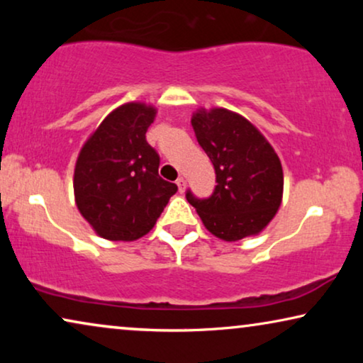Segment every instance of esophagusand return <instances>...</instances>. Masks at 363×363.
<instances>
[{
	"instance_id": "esophagus-1",
	"label": "esophagus",
	"mask_w": 363,
	"mask_h": 363,
	"mask_svg": "<svg viewBox=\"0 0 363 363\" xmlns=\"http://www.w3.org/2000/svg\"><path fill=\"white\" fill-rule=\"evenodd\" d=\"M177 186H178V191H180V193L185 191V188H186V180H185V178H183V177L178 178Z\"/></svg>"
}]
</instances>
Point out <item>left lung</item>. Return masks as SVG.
Instances as JSON below:
<instances>
[{
	"label": "left lung",
	"mask_w": 363,
	"mask_h": 363,
	"mask_svg": "<svg viewBox=\"0 0 363 363\" xmlns=\"http://www.w3.org/2000/svg\"><path fill=\"white\" fill-rule=\"evenodd\" d=\"M191 125L215 168L216 186L203 200L188 190V203L206 230L221 240L257 235L282 200L284 177L274 148L251 122L226 108H201Z\"/></svg>",
	"instance_id": "obj_1"
}]
</instances>
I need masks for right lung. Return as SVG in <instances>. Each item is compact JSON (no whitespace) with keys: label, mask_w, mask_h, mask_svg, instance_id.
I'll return each instance as SVG.
<instances>
[{"label":"right lung","mask_w":363,"mask_h":363,"mask_svg":"<svg viewBox=\"0 0 363 363\" xmlns=\"http://www.w3.org/2000/svg\"><path fill=\"white\" fill-rule=\"evenodd\" d=\"M155 108L123 104L108 113L79 153L74 195L99 236L133 241L155 225L178 186L158 177L160 157L145 133Z\"/></svg>","instance_id":"obj_1"}]
</instances>
